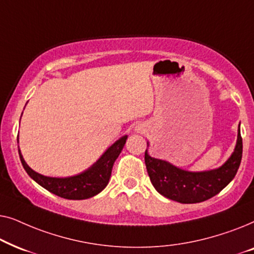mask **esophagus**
<instances>
[{"instance_id": "obj_1", "label": "esophagus", "mask_w": 254, "mask_h": 254, "mask_svg": "<svg viewBox=\"0 0 254 254\" xmlns=\"http://www.w3.org/2000/svg\"><path fill=\"white\" fill-rule=\"evenodd\" d=\"M136 130H137V131H140V130H143V128H142L141 126H137V127H136Z\"/></svg>"}]
</instances>
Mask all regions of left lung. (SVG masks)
<instances>
[{"label":"left lung","instance_id":"1","mask_svg":"<svg viewBox=\"0 0 254 254\" xmlns=\"http://www.w3.org/2000/svg\"><path fill=\"white\" fill-rule=\"evenodd\" d=\"M243 140L238 129L234 154L221 168L204 172H190L144 152L150 182L163 196L180 203H197L221 192L235 178L242 161Z\"/></svg>","mask_w":254,"mask_h":254}]
</instances>
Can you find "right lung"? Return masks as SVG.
<instances>
[{
	"label": "right lung",
	"mask_w": 254,
	"mask_h": 254,
	"mask_svg": "<svg viewBox=\"0 0 254 254\" xmlns=\"http://www.w3.org/2000/svg\"><path fill=\"white\" fill-rule=\"evenodd\" d=\"M126 140L127 136L125 135L111 145L89 170L68 178H51L39 175L26 164L20 150L19 158L27 175L48 192L68 200H84L102 192L109 184L113 164L123 150Z\"/></svg>",
	"instance_id": "add662e5"
}]
</instances>
